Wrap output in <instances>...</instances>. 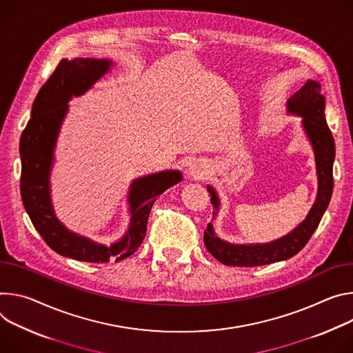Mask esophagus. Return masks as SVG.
I'll return each mask as SVG.
<instances>
[{"mask_svg": "<svg viewBox=\"0 0 353 353\" xmlns=\"http://www.w3.org/2000/svg\"><path fill=\"white\" fill-rule=\"evenodd\" d=\"M208 174V165L205 163H193L189 167V176L193 179H202Z\"/></svg>", "mask_w": 353, "mask_h": 353, "instance_id": "obj_1", "label": "esophagus"}]
</instances>
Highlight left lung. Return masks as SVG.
I'll use <instances>...</instances> for the list:
<instances>
[{
    "label": "left lung",
    "mask_w": 353,
    "mask_h": 353,
    "mask_svg": "<svg viewBox=\"0 0 353 353\" xmlns=\"http://www.w3.org/2000/svg\"><path fill=\"white\" fill-rule=\"evenodd\" d=\"M286 105L289 113L303 117V129L314 150L319 176L317 199L307 217L292 232L266 244L225 243L216 236L212 223H209L203 236L205 245L219 262L227 266H262L294 256L305 247L330 205L334 188L332 165L335 159V143L325 121V98L321 94L320 83L308 80L292 98H289ZM208 190L212 194L210 202L216 209V212H213L216 216L220 201L212 186L208 185Z\"/></svg>",
    "instance_id": "8db88e82"
}]
</instances>
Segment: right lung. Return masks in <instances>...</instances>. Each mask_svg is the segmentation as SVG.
Instances as JSON below:
<instances>
[{
	"label": "right lung",
	"mask_w": 353,
	"mask_h": 353,
	"mask_svg": "<svg viewBox=\"0 0 353 353\" xmlns=\"http://www.w3.org/2000/svg\"><path fill=\"white\" fill-rule=\"evenodd\" d=\"M112 65L108 59H63L37 92L30 119L22 132L21 196L26 213L45 243L57 254L81 262H119L137 251L147 231L150 210L163 192L182 181L179 171H163L132 182L128 203L130 223L125 236L112 245L95 243L64 227L50 199V170L60 126L72 97L85 94Z\"/></svg>",
	"instance_id": "right-lung-1"
}]
</instances>
